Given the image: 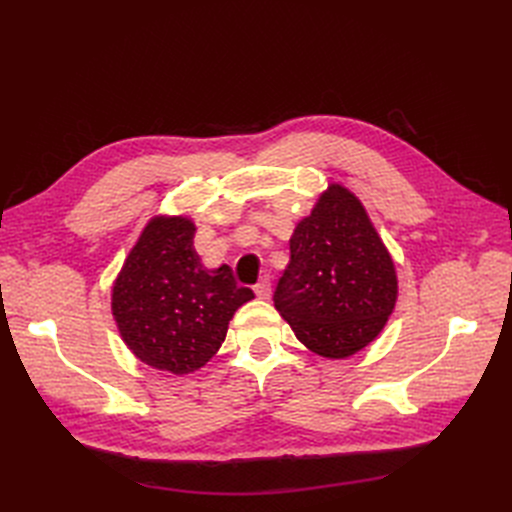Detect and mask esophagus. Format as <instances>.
Segmentation results:
<instances>
[{"mask_svg": "<svg viewBox=\"0 0 512 512\" xmlns=\"http://www.w3.org/2000/svg\"><path fill=\"white\" fill-rule=\"evenodd\" d=\"M256 297L258 299H262V301H267L269 297H271V282H269V277L265 275V277H262V280L256 284Z\"/></svg>", "mask_w": 512, "mask_h": 512, "instance_id": "obj_1", "label": "esophagus"}]
</instances>
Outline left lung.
Here are the masks:
<instances>
[{"label":"left lung","mask_w":512,"mask_h":512,"mask_svg":"<svg viewBox=\"0 0 512 512\" xmlns=\"http://www.w3.org/2000/svg\"><path fill=\"white\" fill-rule=\"evenodd\" d=\"M397 297L393 256L367 209L331 181L292 230L275 309L309 352L348 359L382 333Z\"/></svg>","instance_id":"obj_1"}]
</instances>
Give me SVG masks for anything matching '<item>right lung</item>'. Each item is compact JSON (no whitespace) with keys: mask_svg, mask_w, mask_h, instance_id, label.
<instances>
[{"mask_svg":"<svg viewBox=\"0 0 512 512\" xmlns=\"http://www.w3.org/2000/svg\"><path fill=\"white\" fill-rule=\"evenodd\" d=\"M188 215L158 213L123 260L111 312L123 344L138 361L185 376L207 365L226 339L237 309L254 299L228 265L205 267L194 250Z\"/></svg>","mask_w":512,"mask_h":512,"instance_id":"add662e5","label":"right lung"}]
</instances>
